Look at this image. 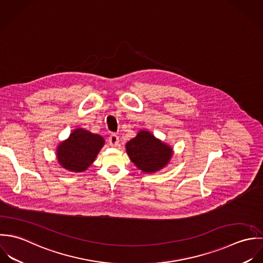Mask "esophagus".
I'll return each mask as SVG.
<instances>
[{
	"label": "esophagus",
	"mask_w": 263,
	"mask_h": 263,
	"mask_svg": "<svg viewBox=\"0 0 263 263\" xmlns=\"http://www.w3.org/2000/svg\"><path fill=\"white\" fill-rule=\"evenodd\" d=\"M108 143L110 146L112 147H116L119 145V137L116 135V134H111L108 138Z\"/></svg>",
	"instance_id": "34e87169"
}]
</instances>
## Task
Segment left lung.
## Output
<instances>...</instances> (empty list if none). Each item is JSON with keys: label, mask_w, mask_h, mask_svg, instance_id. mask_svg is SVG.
Wrapping results in <instances>:
<instances>
[{"label": "left lung", "mask_w": 263, "mask_h": 263, "mask_svg": "<svg viewBox=\"0 0 263 263\" xmlns=\"http://www.w3.org/2000/svg\"><path fill=\"white\" fill-rule=\"evenodd\" d=\"M126 153L137 168L154 174L167 165L174 155L168 144L147 130H139L137 135L126 143Z\"/></svg>", "instance_id": "1"}]
</instances>
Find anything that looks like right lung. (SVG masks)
Instances as JSON below:
<instances>
[{
	"instance_id": "1",
	"label": "right lung",
	"mask_w": 263,
	"mask_h": 263,
	"mask_svg": "<svg viewBox=\"0 0 263 263\" xmlns=\"http://www.w3.org/2000/svg\"><path fill=\"white\" fill-rule=\"evenodd\" d=\"M104 145L103 136L77 128L66 140L60 142L55 149V157L63 168L81 173L91 165Z\"/></svg>"
}]
</instances>
